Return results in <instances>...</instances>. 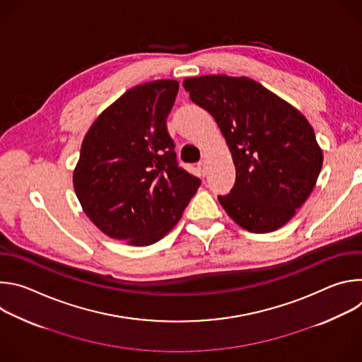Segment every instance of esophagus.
<instances>
[{"instance_id":"1","label":"esophagus","mask_w":362,"mask_h":362,"mask_svg":"<svg viewBox=\"0 0 362 362\" xmlns=\"http://www.w3.org/2000/svg\"><path fill=\"white\" fill-rule=\"evenodd\" d=\"M197 169L200 170V175H202V176H206V162H204V160L197 165Z\"/></svg>"}]
</instances>
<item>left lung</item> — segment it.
<instances>
[{
  "label": "left lung",
  "instance_id": "obj_1",
  "mask_svg": "<svg viewBox=\"0 0 362 362\" xmlns=\"http://www.w3.org/2000/svg\"><path fill=\"white\" fill-rule=\"evenodd\" d=\"M183 87L212 115L232 153L235 185L218 196L226 214L253 233L282 228L311 194L322 168L313 126L247 77L200 76L186 78Z\"/></svg>",
  "mask_w": 362,
  "mask_h": 362
}]
</instances>
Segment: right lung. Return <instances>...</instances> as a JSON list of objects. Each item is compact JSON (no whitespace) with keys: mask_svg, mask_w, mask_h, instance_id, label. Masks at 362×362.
<instances>
[{"mask_svg":"<svg viewBox=\"0 0 362 362\" xmlns=\"http://www.w3.org/2000/svg\"><path fill=\"white\" fill-rule=\"evenodd\" d=\"M176 80L136 86L88 129L73 185L84 214L107 236L133 246L160 240L200 186L176 160L166 119Z\"/></svg>","mask_w":362,"mask_h":362,"instance_id":"right-lung-1","label":"right lung"}]
</instances>
